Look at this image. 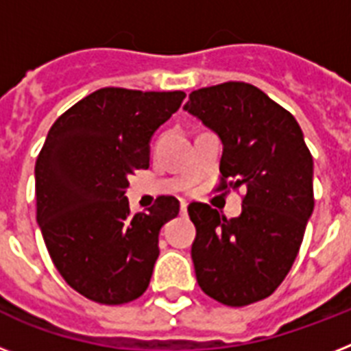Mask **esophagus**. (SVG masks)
<instances>
[{
    "mask_svg": "<svg viewBox=\"0 0 351 351\" xmlns=\"http://www.w3.org/2000/svg\"><path fill=\"white\" fill-rule=\"evenodd\" d=\"M180 211H182V215L187 213V202H186V200H182V202H180Z\"/></svg>",
    "mask_w": 351,
    "mask_h": 351,
    "instance_id": "obj_1",
    "label": "esophagus"
}]
</instances>
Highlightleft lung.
I'll list each match as a JSON object with an SVG mask.
<instances>
[{"instance_id": "1", "label": "left lung", "mask_w": 351, "mask_h": 351, "mask_svg": "<svg viewBox=\"0 0 351 351\" xmlns=\"http://www.w3.org/2000/svg\"><path fill=\"white\" fill-rule=\"evenodd\" d=\"M184 111L220 138L219 189L245 187L242 213L208 204L187 211L197 228L191 258L206 295L226 306L269 297L293 266L313 213V158L299 123L244 82L193 90Z\"/></svg>"}]
</instances>
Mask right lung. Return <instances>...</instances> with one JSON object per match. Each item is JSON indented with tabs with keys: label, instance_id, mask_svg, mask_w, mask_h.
Here are the masks:
<instances>
[{
	"label": "right lung",
	"instance_id": "add662e5",
	"mask_svg": "<svg viewBox=\"0 0 351 351\" xmlns=\"http://www.w3.org/2000/svg\"><path fill=\"white\" fill-rule=\"evenodd\" d=\"M186 95L106 87L54 121L36 160V220L65 282L100 304H125L147 289L162 226L180 204L158 197L132 215L134 169L149 167L154 131Z\"/></svg>",
	"mask_w": 351,
	"mask_h": 351
}]
</instances>
